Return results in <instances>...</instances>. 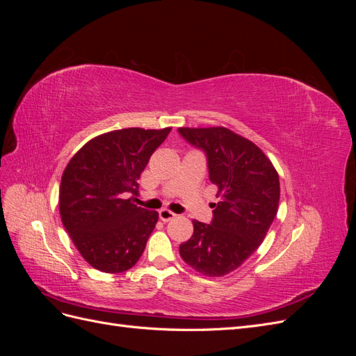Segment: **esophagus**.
Returning a JSON list of instances; mask_svg holds the SVG:
<instances>
[{
  "label": "esophagus",
  "mask_w": 356,
  "mask_h": 356,
  "mask_svg": "<svg viewBox=\"0 0 356 356\" xmlns=\"http://www.w3.org/2000/svg\"><path fill=\"white\" fill-rule=\"evenodd\" d=\"M177 217V215L174 213V212H170L169 209H160L159 211V218L161 220V221H165V222H168V221H170V220H174Z\"/></svg>",
  "instance_id": "esophagus-1"
}]
</instances>
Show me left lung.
<instances>
[{"mask_svg": "<svg viewBox=\"0 0 356 356\" xmlns=\"http://www.w3.org/2000/svg\"><path fill=\"white\" fill-rule=\"evenodd\" d=\"M178 132L207 156L220 197L211 224L193 221L195 232L179 245V255L204 276H224L252 255L270 229L281 196L277 172L254 143L225 127Z\"/></svg>", "mask_w": 356, "mask_h": 356, "instance_id": "obj_1", "label": "left lung"}]
</instances>
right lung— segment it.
<instances>
[{
    "label": "right lung",
    "mask_w": 356,
    "mask_h": 356,
    "mask_svg": "<svg viewBox=\"0 0 356 356\" xmlns=\"http://www.w3.org/2000/svg\"><path fill=\"white\" fill-rule=\"evenodd\" d=\"M170 127H127L93 138L63 170L59 212L81 257L105 273H122L141 258L159 220L134 203L138 179Z\"/></svg>",
    "instance_id": "obj_1"
}]
</instances>
